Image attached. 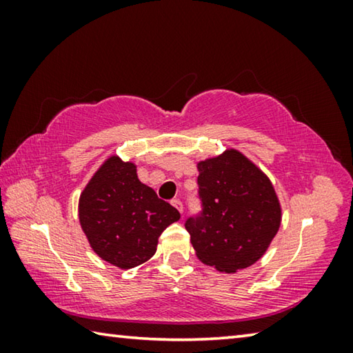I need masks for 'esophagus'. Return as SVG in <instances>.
<instances>
[{
  "instance_id": "esophagus-1",
  "label": "esophagus",
  "mask_w": 353,
  "mask_h": 353,
  "mask_svg": "<svg viewBox=\"0 0 353 353\" xmlns=\"http://www.w3.org/2000/svg\"><path fill=\"white\" fill-rule=\"evenodd\" d=\"M171 204L174 205L179 212L183 213V204H182V201H181V199H172V201H171Z\"/></svg>"
}]
</instances>
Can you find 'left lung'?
Instances as JSON below:
<instances>
[{
	"label": "left lung",
	"instance_id": "8db88e82",
	"mask_svg": "<svg viewBox=\"0 0 353 353\" xmlns=\"http://www.w3.org/2000/svg\"><path fill=\"white\" fill-rule=\"evenodd\" d=\"M198 170L201 212L185 221L196 255L224 272L254 265L282 219L270 179L235 149L199 162Z\"/></svg>",
	"mask_w": 353,
	"mask_h": 353
}]
</instances>
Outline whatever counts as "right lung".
Returning <instances> with one entry per match:
<instances>
[{
    "mask_svg": "<svg viewBox=\"0 0 353 353\" xmlns=\"http://www.w3.org/2000/svg\"><path fill=\"white\" fill-rule=\"evenodd\" d=\"M181 213L137 176L135 165L107 159L79 199V221L101 259L130 270L151 259L159 236Z\"/></svg>",
    "mask_w": 353,
    "mask_h": 353,
    "instance_id": "obj_1",
    "label": "right lung"
}]
</instances>
